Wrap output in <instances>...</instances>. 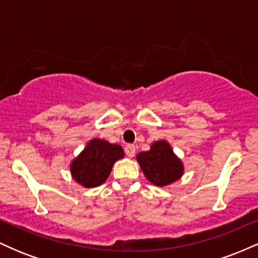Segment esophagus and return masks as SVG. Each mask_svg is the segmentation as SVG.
<instances>
[{
  "label": "esophagus",
  "mask_w": 258,
  "mask_h": 258,
  "mask_svg": "<svg viewBox=\"0 0 258 258\" xmlns=\"http://www.w3.org/2000/svg\"><path fill=\"white\" fill-rule=\"evenodd\" d=\"M125 152H126V155L128 156V158H133L136 154V146L135 144H127L125 147Z\"/></svg>",
  "instance_id": "1"
}]
</instances>
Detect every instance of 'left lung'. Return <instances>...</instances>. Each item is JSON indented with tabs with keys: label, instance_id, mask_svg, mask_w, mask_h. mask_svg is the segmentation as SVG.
Returning a JSON list of instances; mask_svg holds the SVG:
<instances>
[{
	"label": "left lung",
	"instance_id": "obj_1",
	"mask_svg": "<svg viewBox=\"0 0 258 258\" xmlns=\"http://www.w3.org/2000/svg\"><path fill=\"white\" fill-rule=\"evenodd\" d=\"M137 161L147 178L158 186L171 184L183 174L182 161L166 141L155 142L150 150L139 153Z\"/></svg>",
	"mask_w": 258,
	"mask_h": 258
}]
</instances>
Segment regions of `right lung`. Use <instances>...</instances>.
Listing matches in <instances>:
<instances>
[{
  "mask_svg": "<svg viewBox=\"0 0 258 258\" xmlns=\"http://www.w3.org/2000/svg\"><path fill=\"white\" fill-rule=\"evenodd\" d=\"M125 153L119 144L103 139H92L70 165L73 178L86 188H94L105 182L112 165L122 159Z\"/></svg>",
  "mask_w": 258,
  "mask_h": 258,
  "instance_id": "obj_1",
  "label": "right lung"
}]
</instances>
